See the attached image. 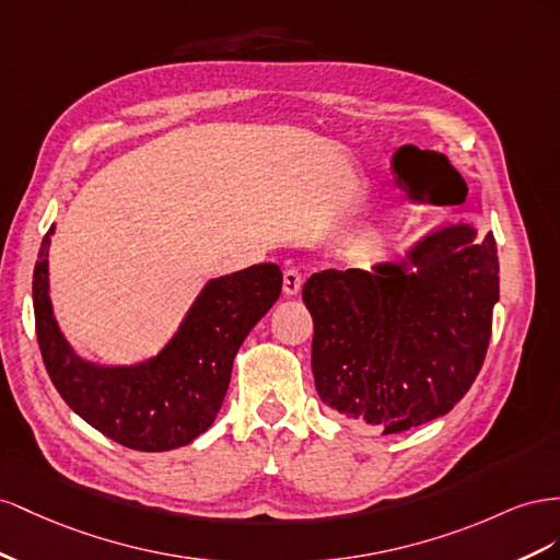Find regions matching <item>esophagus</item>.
<instances>
[{"label": "esophagus", "mask_w": 560, "mask_h": 560, "mask_svg": "<svg viewBox=\"0 0 560 560\" xmlns=\"http://www.w3.org/2000/svg\"><path fill=\"white\" fill-rule=\"evenodd\" d=\"M302 285V275L298 269H285L283 271V293L285 295H298Z\"/></svg>", "instance_id": "esophagus-1"}]
</instances>
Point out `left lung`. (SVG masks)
I'll return each instance as SVG.
<instances>
[{
	"mask_svg": "<svg viewBox=\"0 0 560 560\" xmlns=\"http://www.w3.org/2000/svg\"><path fill=\"white\" fill-rule=\"evenodd\" d=\"M469 225L424 236L406 262L312 275V373L345 418L398 434L448 412L481 371L500 262L492 232Z\"/></svg>",
	"mask_w": 560,
	"mask_h": 560,
	"instance_id": "1",
	"label": "left lung"
}]
</instances>
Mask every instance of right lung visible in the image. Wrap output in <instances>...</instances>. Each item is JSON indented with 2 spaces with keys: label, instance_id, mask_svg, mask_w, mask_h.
Returning a JSON list of instances; mask_svg holds the SVG:
<instances>
[{
  "label": "right lung",
  "instance_id": "add662e5",
  "mask_svg": "<svg viewBox=\"0 0 560 560\" xmlns=\"http://www.w3.org/2000/svg\"><path fill=\"white\" fill-rule=\"evenodd\" d=\"M54 230L37 255L32 302L42 359L62 401L126 448L162 453L191 443L213 424L238 347L281 293L279 265L262 262L211 279L154 359L109 369L79 359L56 324L46 260Z\"/></svg>",
  "mask_w": 560,
  "mask_h": 560
}]
</instances>
